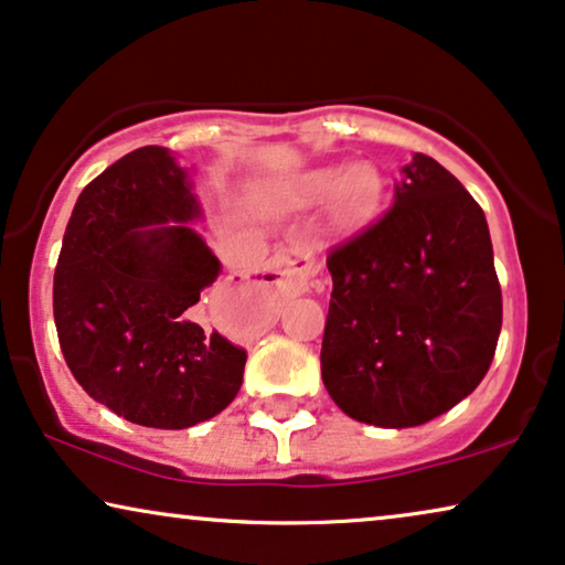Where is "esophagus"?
I'll list each match as a JSON object with an SVG mask.
<instances>
[{
	"mask_svg": "<svg viewBox=\"0 0 565 565\" xmlns=\"http://www.w3.org/2000/svg\"><path fill=\"white\" fill-rule=\"evenodd\" d=\"M315 276V258L307 247H287L270 263L268 281L270 287L281 295H302L312 287Z\"/></svg>",
	"mask_w": 565,
	"mask_h": 565,
	"instance_id": "obj_1",
	"label": "esophagus"
}]
</instances>
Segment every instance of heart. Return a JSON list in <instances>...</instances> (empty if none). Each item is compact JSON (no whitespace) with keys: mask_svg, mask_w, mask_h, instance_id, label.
I'll return each instance as SVG.
<instances>
[{"mask_svg":"<svg viewBox=\"0 0 565 565\" xmlns=\"http://www.w3.org/2000/svg\"><path fill=\"white\" fill-rule=\"evenodd\" d=\"M382 191L380 170L374 164L356 162L351 168H318L302 172L287 185L291 204H318L328 195L335 199V214L343 224H359L377 212Z\"/></svg>","mask_w":565,"mask_h":565,"instance_id":"b5f03b06","label":"heart"}]
</instances>
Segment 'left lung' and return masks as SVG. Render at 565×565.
I'll return each instance as SVG.
<instances>
[{"label": "left lung", "mask_w": 565, "mask_h": 565, "mask_svg": "<svg viewBox=\"0 0 565 565\" xmlns=\"http://www.w3.org/2000/svg\"><path fill=\"white\" fill-rule=\"evenodd\" d=\"M333 276L320 370L345 416L420 426L486 377L501 333V287L483 209L416 152L395 204L328 255Z\"/></svg>", "instance_id": "obj_1"}]
</instances>
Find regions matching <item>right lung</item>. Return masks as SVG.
I'll return each mask as SVG.
<instances>
[{"label": "right lung", "instance_id": "add662e5", "mask_svg": "<svg viewBox=\"0 0 565 565\" xmlns=\"http://www.w3.org/2000/svg\"><path fill=\"white\" fill-rule=\"evenodd\" d=\"M199 199L164 147L134 149L74 204L54 274V320L74 380L149 428H188L235 401L247 353L193 320L222 263L191 227Z\"/></svg>", "mask_w": 565, "mask_h": 565}]
</instances>
